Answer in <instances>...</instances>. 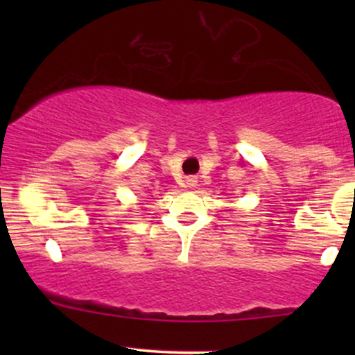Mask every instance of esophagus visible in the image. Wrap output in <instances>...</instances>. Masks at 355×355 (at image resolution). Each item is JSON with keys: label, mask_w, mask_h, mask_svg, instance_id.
Returning <instances> with one entry per match:
<instances>
[{"label": "esophagus", "mask_w": 355, "mask_h": 355, "mask_svg": "<svg viewBox=\"0 0 355 355\" xmlns=\"http://www.w3.org/2000/svg\"><path fill=\"white\" fill-rule=\"evenodd\" d=\"M187 185H189V187H195V185H197V178H195V177H189V178H187Z\"/></svg>", "instance_id": "1"}]
</instances>
